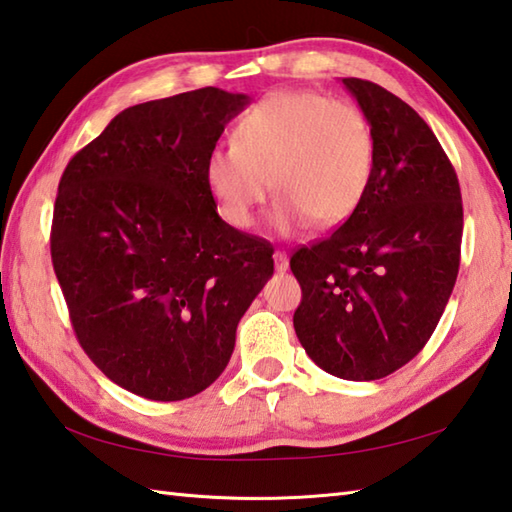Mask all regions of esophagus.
Segmentation results:
<instances>
[{"instance_id": "obj_1", "label": "esophagus", "mask_w": 512, "mask_h": 512, "mask_svg": "<svg viewBox=\"0 0 512 512\" xmlns=\"http://www.w3.org/2000/svg\"><path fill=\"white\" fill-rule=\"evenodd\" d=\"M273 259H275L277 273H286V270H288V255L284 253V250H275Z\"/></svg>"}]
</instances>
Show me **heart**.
<instances>
[{
    "instance_id": "heart-1",
    "label": "heart",
    "mask_w": 512,
    "mask_h": 512,
    "mask_svg": "<svg viewBox=\"0 0 512 512\" xmlns=\"http://www.w3.org/2000/svg\"><path fill=\"white\" fill-rule=\"evenodd\" d=\"M375 137L366 115L313 90H277L239 117L233 144L210 150L204 182L226 224L246 230L275 188L279 237L308 224H344L373 179Z\"/></svg>"
}]
</instances>
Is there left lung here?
<instances>
[{
  "mask_svg": "<svg viewBox=\"0 0 512 512\" xmlns=\"http://www.w3.org/2000/svg\"><path fill=\"white\" fill-rule=\"evenodd\" d=\"M342 84L375 137L373 179L333 235L290 257L302 304L295 333L313 362L350 382L408 364L453 293L464 210L453 164L428 124L386 88Z\"/></svg>",
  "mask_w": 512,
  "mask_h": 512,
  "instance_id": "8db88e82",
  "label": "left lung"
}]
</instances>
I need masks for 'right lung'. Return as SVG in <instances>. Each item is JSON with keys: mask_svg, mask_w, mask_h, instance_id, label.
I'll list each match as a JSON object with an SVG mask.
<instances>
[{"mask_svg": "<svg viewBox=\"0 0 512 512\" xmlns=\"http://www.w3.org/2000/svg\"><path fill=\"white\" fill-rule=\"evenodd\" d=\"M250 104L199 88L137 104L70 159L50 255L79 344L139 397L179 402L224 373L273 248L228 226L204 182L224 126Z\"/></svg>", "mask_w": 512, "mask_h": 512, "instance_id": "1", "label": "right lung"}]
</instances>
